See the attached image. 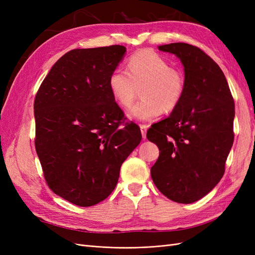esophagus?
Listing matches in <instances>:
<instances>
[{
    "label": "esophagus",
    "mask_w": 255,
    "mask_h": 255,
    "mask_svg": "<svg viewBox=\"0 0 255 255\" xmlns=\"http://www.w3.org/2000/svg\"><path fill=\"white\" fill-rule=\"evenodd\" d=\"M146 129H148V126L140 125V130H141V135H142L143 139H145V137H146Z\"/></svg>",
    "instance_id": "1"
}]
</instances>
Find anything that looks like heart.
Returning a JSON list of instances; mask_svg holds the SVG:
<instances>
[{"label": "heart", "instance_id": "heart-1", "mask_svg": "<svg viewBox=\"0 0 255 255\" xmlns=\"http://www.w3.org/2000/svg\"><path fill=\"white\" fill-rule=\"evenodd\" d=\"M111 94L120 107L128 109L141 89V102L133 107L129 117L139 121H153L164 111L172 112L184 97L186 81L184 74L171 68L168 60L151 50L133 54L127 71L117 68L110 74Z\"/></svg>", "mask_w": 255, "mask_h": 255}]
</instances>
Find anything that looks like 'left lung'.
I'll list each match as a JSON object with an SVG mask.
<instances>
[{
	"label": "left lung",
	"instance_id": "obj_1",
	"mask_svg": "<svg viewBox=\"0 0 255 255\" xmlns=\"http://www.w3.org/2000/svg\"><path fill=\"white\" fill-rule=\"evenodd\" d=\"M184 66L181 103L168 118L146 132L160 151L151 168L158 190L177 203H192L207 195L225 173L234 141V100L220 67L195 45H159Z\"/></svg>",
	"mask_w": 255,
	"mask_h": 255
}]
</instances>
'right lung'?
Listing matches in <instances>:
<instances>
[{"instance_id":"1","label":"right lung","mask_w":255,"mask_h":255,"mask_svg":"<svg viewBox=\"0 0 255 255\" xmlns=\"http://www.w3.org/2000/svg\"><path fill=\"white\" fill-rule=\"evenodd\" d=\"M126 52L123 45L69 51L37 91L35 148L44 179L75 205L109 197L122 163L141 140L139 127L122 122L125 114L109 87Z\"/></svg>"}]
</instances>
